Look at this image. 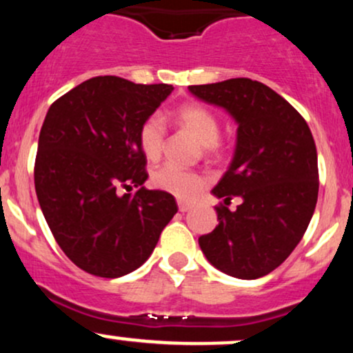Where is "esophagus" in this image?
<instances>
[{"label": "esophagus", "mask_w": 353, "mask_h": 353, "mask_svg": "<svg viewBox=\"0 0 353 353\" xmlns=\"http://www.w3.org/2000/svg\"><path fill=\"white\" fill-rule=\"evenodd\" d=\"M177 205H179L181 212H188V210L192 209V204H189V202H184V201H177Z\"/></svg>", "instance_id": "esophagus-1"}]
</instances>
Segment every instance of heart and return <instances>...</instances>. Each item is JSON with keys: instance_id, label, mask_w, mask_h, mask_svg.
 <instances>
[{"instance_id": "1", "label": "heart", "mask_w": 353, "mask_h": 353, "mask_svg": "<svg viewBox=\"0 0 353 353\" xmlns=\"http://www.w3.org/2000/svg\"><path fill=\"white\" fill-rule=\"evenodd\" d=\"M174 121L196 137L209 156L219 152V119L209 108L197 103L182 104L174 112ZM165 128L163 121L157 116H151L139 128V145L141 151L149 161H157L164 151ZM208 177L196 171H185L176 165H163L152 174V184L157 189L165 190L179 199H192L204 188Z\"/></svg>"}]
</instances>
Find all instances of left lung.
I'll return each instance as SVG.
<instances>
[{
    "instance_id": "1",
    "label": "left lung",
    "mask_w": 353,
    "mask_h": 353,
    "mask_svg": "<svg viewBox=\"0 0 353 353\" xmlns=\"http://www.w3.org/2000/svg\"><path fill=\"white\" fill-rule=\"evenodd\" d=\"M237 123L234 157L212 194L219 224L199 237L205 259L237 279L264 277L292 254L319 196L317 149L305 119L274 89L249 78L189 86ZM241 204L229 211L230 199Z\"/></svg>"
}]
</instances>
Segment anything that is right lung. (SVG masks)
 Returning <instances> with one entry per match:
<instances>
[{
    "mask_svg": "<svg viewBox=\"0 0 353 353\" xmlns=\"http://www.w3.org/2000/svg\"><path fill=\"white\" fill-rule=\"evenodd\" d=\"M171 84L91 78L51 104L39 132L34 188L63 252L79 269L116 279L139 269L177 212L172 194L144 188L139 128ZM136 187L134 194H119Z\"/></svg>",
    "mask_w": 353,
    "mask_h": 353,
    "instance_id": "right-lung-1",
    "label": "right lung"
}]
</instances>
